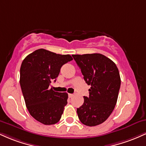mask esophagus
<instances>
[{
    "instance_id": "1",
    "label": "esophagus",
    "mask_w": 146,
    "mask_h": 146,
    "mask_svg": "<svg viewBox=\"0 0 146 146\" xmlns=\"http://www.w3.org/2000/svg\"><path fill=\"white\" fill-rule=\"evenodd\" d=\"M73 96H74V95H73V94H68V98H73Z\"/></svg>"
}]
</instances>
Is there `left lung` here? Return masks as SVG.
Instances as JSON below:
<instances>
[{
  "label": "left lung",
  "instance_id": "obj_1",
  "mask_svg": "<svg viewBox=\"0 0 146 146\" xmlns=\"http://www.w3.org/2000/svg\"><path fill=\"white\" fill-rule=\"evenodd\" d=\"M88 85L89 97L77 108L83 124L95 126L104 122L116 105L121 85L119 72L111 60L100 53L73 55Z\"/></svg>",
  "mask_w": 146,
  "mask_h": 146
}]
</instances>
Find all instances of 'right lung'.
Returning a JSON list of instances; mask_svg holds the SVG:
<instances>
[{
	"label": "right lung",
	"mask_w": 146,
	"mask_h": 146,
	"mask_svg": "<svg viewBox=\"0 0 146 146\" xmlns=\"http://www.w3.org/2000/svg\"><path fill=\"white\" fill-rule=\"evenodd\" d=\"M73 60L70 55L56 54L44 48L36 50L22 62L20 84L30 115L44 125L58 123L67 104L66 93L50 88L62 65Z\"/></svg>",
	"instance_id": "obj_1"
}]
</instances>
